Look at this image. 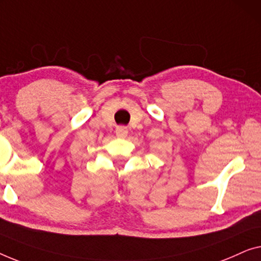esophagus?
Here are the masks:
<instances>
[{
  "label": "esophagus",
  "instance_id": "34e87169",
  "mask_svg": "<svg viewBox=\"0 0 261 261\" xmlns=\"http://www.w3.org/2000/svg\"><path fill=\"white\" fill-rule=\"evenodd\" d=\"M129 131H127V127L125 126H118L116 129V135L118 138H125Z\"/></svg>",
  "mask_w": 261,
  "mask_h": 261
}]
</instances>
